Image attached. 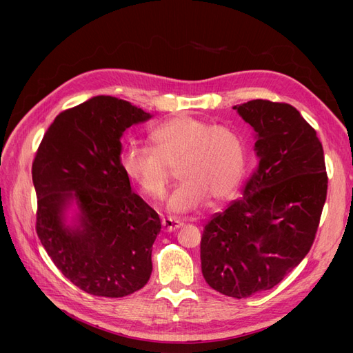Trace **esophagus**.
I'll return each mask as SVG.
<instances>
[{
	"label": "esophagus",
	"mask_w": 353,
	"mask_h": 353,
	"mask_svg": "<svg viewBox=\"0 0 353 353\" xmlns=\"http://www.w3.org/2000/svg\"><path fill=\"white\" fill-rule=\"evenodd\" d=\"M184 223L178 221V219H174V218H163L162 219V230L166 231V232H170V231H175L178 228L183 227Z\"/></svg>",
	"instance_id": "1"
}]
</instances>
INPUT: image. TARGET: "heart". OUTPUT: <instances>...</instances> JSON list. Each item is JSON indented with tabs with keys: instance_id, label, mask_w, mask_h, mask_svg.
Listing matches in <instances>:
<instances>
[{
	"instance_id": "1",
	"label": "heart",
	"mask_w": 353,
	"mask_h": 353,
	"mask_svg": "<svg viewBox=\"0 0 353 353\" xmlns=\"http://www.w3.org/2000/svg\"><path fill=\"white\" fill-rule=\"evenodd\" d=\"M153 147L128 145L121 154L126 178L150 200H160L178 168L181 184L168 199L175 215L194 212L209 201L219 206L236 193L245 170L241 137L228 126L194 116H175L150 134Z\"/></svg>"
}]
</instances>
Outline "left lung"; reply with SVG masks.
<instances>
[{
	"mask_svg": "<svg viewBox=\"0 0 353 353\" xmlns=\"http://www.w3.org/2000/svg\"><path fill=\"white\" fill-rule=\"evenodd\" d=\"M232 109L256 132L258 165L243 199L205 225L200 259L213 290L245 299L281 283L311 250L328 178L323 144L293 105L252 100Z\"/></svg>",
	"mask_w": 353,
	"mask_h": 353,
	"instance_id": "left-lung-1",
	"label": "left lung"
}]
</instances>
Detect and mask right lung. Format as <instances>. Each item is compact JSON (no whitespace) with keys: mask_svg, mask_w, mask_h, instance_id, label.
Returning a JSON list of instances; mask_svg holds the SVG:
<instances>
[{"mask_svg":"<svg viewBox=\"0 0 353 353\" xmlns=\"http://www.w3.org/2000/svg\"><path fill=\"white\" fill-rule=\"evenodd\" d=\"M150 117L116 97L90 99L56 117L32 163L41 244L88 294L123 297L152 275V248L162 225L157 212L132 193L121 166L122 134ZM70 199L81 212L73 229L62 222Z\"/></svg>","mask_w":353,"mask_h":353,"instance_id":"1","label":"right lung"}]
</instances>
